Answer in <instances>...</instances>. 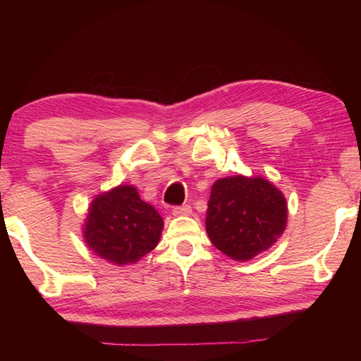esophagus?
<instances>
[{"label":"esophagus","mask_w":361,"mask_h":361,"mask_svg":"<svg viewBox=\"0 0 361 361\" xmlns=\"http://www.w3.org/2000/svg\"><path fill=\"white\" fill-rule=\"evenodd\" d=\"M173 215L176 216H189L192 215V209L189 205H181V207H175L173 209Z\"/></svg>","instance_id":"obj_1"}]
</instances>
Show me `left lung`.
<instances>
[{"label": "left lung", "instance_id": "8db88e82", "mask_svg": "<svg viewBox=\"0 0 361 361\" xmlns=\"http://www.w3.org/2000/svg\"><path fill=\"white\" fill-rule=\"evenodd\" d=\"M288 205L283 192L262 176L234 175L212 186L205 229L219 252L248 261L283 234Z\"/></svg>", "mask_w": 361, "mask_h": 361}]
</instances>
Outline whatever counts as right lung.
I'll use <instances>...</instances> for the list:
<instances>
[{
  "label": "right lung",
  "instance_id": "1",
  "mask_svg": "<svg viewBox=\"0 0 361 361\" xmlns=\"http://www.w3.org/2000/svg\"><path fill=\"white\" fill-rule=\"evenodd\" d=\"M164 219L140 199L132 185H119L95 195L82 224V237L95 256L114 266H129L154 250Z\"/></svg>",
  "mask_w": 361,
  "mask_h": 361
}]
</instances>
